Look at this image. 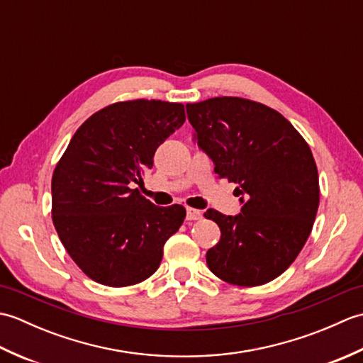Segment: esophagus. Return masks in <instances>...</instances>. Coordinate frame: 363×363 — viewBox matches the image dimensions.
Here are the masks:
<instances>
[{
    "instance_id": "34e87169",
    "label": "esophagus",
    "mask_w": 363,
    "mask_h": 363,
    "mask_svg": "<svg viewBox=\"0 0 363 363\" xmlns=\"http://www.w3.org/2000/svg\"><path fill=\"white\" fill-rule=\"evenodd\" d=\"M203 217V212L194 209V207H187V220H199Z\"/></svg>"
}]
</instances>
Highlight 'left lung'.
I'll list each match as a JSON object with an SVG mask.
<instances>
[{
    "label": "left lung",
    "mask_w": 363,
    "mask_h": 363,
    "mask_svg": "<svg viewBox=\"0 0 363 363\" xmlns=\"http://www.w3.org/2000/svg\"><path fill=\"white\" fill-rule=\"evenodd\" d=\"M187 115L215 173L243 195L235 217L204 213L221 230L207 267L238 287L276 279L298 257L317 217L318 169L309 145L279 112L246 98H209L187 104Z\"/></svg>",
    "instance_id": "left-lung-1"
}]
</instances>
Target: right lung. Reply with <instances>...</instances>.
Returning a JSON list of instances; mask_svg holds the SVG:
<instances>
[{"label": "right lung", "instance_id": "obj_1", "mask_svg": "<svg viewBox=\"0 0 363 363\" xmlns=\"http://www.w3.org/2000/svg\"><path fill=\"white\" fill-rule=\"evenodd\" d=\"M184 121L181 103L133 99L95 112L72 137L52 173L51 215L64 248L91 281L129 287L159 268L186 209L154 206L133 187Z\"/></svg>", "mask_w": 363, "mask_h": 363}]
</instances>
